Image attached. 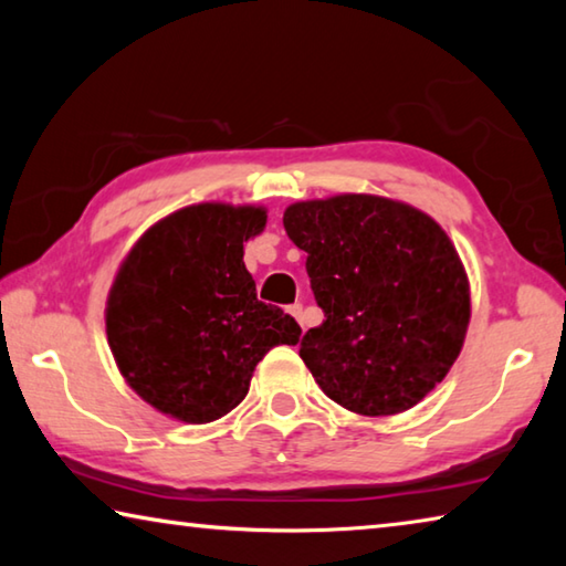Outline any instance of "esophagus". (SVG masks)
<instances>
[{
  "instance_id": "1",
  "label": "esophagus",
  "mask_w": 566,
  "mask_h": 566,
  "mask_svg": "<svg viewBox=\"0 0 566 566\" xmlns=\"http://www.w3.org/2000/svg\"><path fill=\"white\" fill-rule=\"evenodd\" d=\"M290 314L292 317L302 324V329H304V317H302V304H294V306H290Z\"/></svg>"
}]
</instances>
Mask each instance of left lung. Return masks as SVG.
I'll return each instance as SVG.
<instances>
[{"label": "left lung", "mask_w": 566, "mask_h": 566, "mask_svg": "<svg viewBox=\"0 0 566 566\" xmlns=\"http://www.w3.org/2000/svg\"><path fill=\"white\" fill-rule=\"evenodd\" d=\"M324 322L300 357L324 395L361 417L419 405L452 369L472 300L452 239L421 209L334 195L284 209Z\"/></svg>", "instance_id": "left-lung-1"}]
</instances>
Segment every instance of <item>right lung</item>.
Wrapping results in <instances>:
<instances>
[{"instance_id": "add662e5", "label": "right lung", "mask_w": 566, "mask_h": 566, "mask_svg": "<svg viewBox=\"0 0 566 566\" xmlns=\"http://www.w3.org/2000/svg\"><path fill=\"white\" fill-rule=\"evenodd\" d=\"M266 209L202 202L151 224L129 249L107 296V342L137 395L185 424H207L247 397L254 367L300 324L256 300L244 242Z\"/></svg>"}]
</instances>
